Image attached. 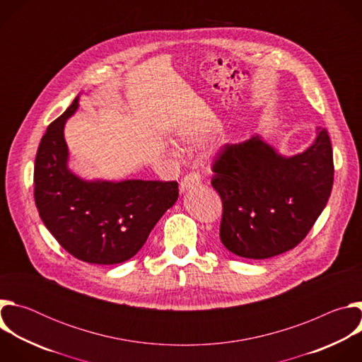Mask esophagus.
Listing matches in <instances>:
<instances>
[{
    "instance_id": "34e87169",
    "label": "esophagus",
    "mask_w": 362,
    "mask_h": 362,
    "mask_svg": "<svg viewBox=\"0 0 362 362\" xmlns=\"http://www.w3.org/2000/svg\"><path fill=\"white\" fill-rule=\"evenodd\" d=\"M197 185H200V176L197 173H189L180 182V192L185 193L186 190H189L190 187L197 186Z\"/></svg>"
}]
</instances>
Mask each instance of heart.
<instances>
[{"mask_svg": "<svg viewBox=\"0 0 362 362\" xmlns=\"http://www.w3.org/2000/svg\"><path fill=\"white\" fill-rule=\"evenodd\" d=\"M187 140H189V141H190V139H187ZM192 140H193V139H192Z\"/></svg>", "mask_w": 362, "mask_h": 362, "instance_id": "heart-1", "label": "heart"}]
</instances>
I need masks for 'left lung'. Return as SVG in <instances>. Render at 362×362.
<instances>
[{
    "instance_id": "left-lung-1",
    "label": "left lung",
    "mask_w": 362,
    "mask_h": 362,
    "mask_svg": "<svg viewBox=\"0 0 362 362\" xmlns=\"http://www.w3.org/2000/svg\"><path fill=\"white\" fill-rule=\"evenodd\" d=\"M214 172L223 246L247 259H267L295 247L327 206L334 183L331 140L318 127L306 150L282 156L255 134L225 144Z\"/></svg>"
}]
</instances>
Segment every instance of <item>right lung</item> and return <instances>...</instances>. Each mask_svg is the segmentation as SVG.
Masks as SVG:
<instances>
[{"mask_svg": "<svg viewBox=\"0 0 362 362\" xmlns=\"http://www.w3.org/2000/svg\"><path fill=\"white\" fill-rule=\"evenodd\" d=\"M71 106L41 139L34 163V199L40 218L57 242L77 259L97 265L129 261L176 203L177 182L86 180L69 169L64 126Z\"/></svg>", "mask_w": 362, "mask_h": 362, "instance_id": "1", "label": "right lung"}]
</instances>
